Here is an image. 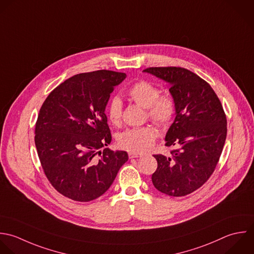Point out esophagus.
Listing matches in <instances>:
<instances>
[{"label":"esophagus","mask_w":254,"mask_h":254,"mask_svg":"<svg viewBox=\"0 0 254 254\" xmlns=\"http://www.w3.org/2000/svg\"><path fill=\"white\" fill-rule=\"evenodd\" d=\"M142 154L141 153H137V152H128V157L129 158H137V157H141Z\"/></svg>","instance_id":"34e87169"}]
</instances>
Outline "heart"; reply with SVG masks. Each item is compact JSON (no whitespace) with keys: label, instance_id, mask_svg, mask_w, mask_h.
Here are the masks:
<instances>
[{"label":"heart","instance_id":"heart-1","mask_svg":"<svg viewBox=\"0 0 254 254\" xmlns=\"http://www.w3.org/2000/svg\"><path fill=\"white\" fill-rule=\"evenodd\" d=\"M128 97L140 107L147 109L148 118L160 127H164L172 120L175 105L169 96H159L158 89L149 82L140 81L133 84L128 92ZM111 124L120 126L122 123V101L114 98L107 111ZM157 131L152 127H133L122 132L119 144L124 149L132 152H144L151 148L155 142Z\"/></svg>","mask_w":254,"mask_h":254}]
</instances>
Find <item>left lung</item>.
<instances>
[{
  "label": "left lung",
  "instance_id": "8db88e82",
  "mask_svg": "<svg viewBox=\"0 0 254 254\" xmlns=\"http://www.w3.org/2000/svg\"><path fill=\"white\" fill-rule=\"evenodd\" d=\"M170 85L175 119L165 135L166 146H176L172 156L154 155V187L169 196H186L213 174L227 137V118L210 84L181 67L143 70Z\"/></svg>",
  "mask_w": 254,
  "mask_h": 254
}]
</instances>
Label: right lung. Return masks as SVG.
<instances>
[{
    "instance_id": "add662e5",
    "label": "right lung",
    "mask_w": 254,
    "mask_h": 254,
    "mask_svg": "<svg viewBox=\"0 0 254 254\" xmlns=\"http://www.w3.org/2000/svg\"><path fill=\"white\" fill-rule=\"evenodd\" d=\"M126 77L110 70L74 75L40 108L34 136L37 154L51 185L71 200L89 202L102 196L128 159L124 150H101L112 141L105 114L110 95Z\"/></svg>"
}]
</instances>
